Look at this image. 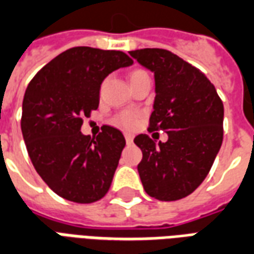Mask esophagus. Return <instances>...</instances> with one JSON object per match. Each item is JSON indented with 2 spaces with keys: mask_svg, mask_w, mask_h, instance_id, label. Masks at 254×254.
<instances>
[{
  "mask_svg": "<svg viewBox=\"0 0 254 254\" xmlns=\"http://www.w3.org/2000/svg\"><path fill=\"white\" fill-rule=\"evenodd\" d=\"M125 140H127V144H130L133 141V134L130 133H125Z\"/></svg>",
  "mask_w": 254,
  "mask_h": 254,
  "instance_id": "34e87169",
  "label": "esophagus"
}]
</instances>
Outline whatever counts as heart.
<instances>
[{"mask_svg":"<svg viewBox=\"0 0 254 254\" xmlns=\"http://www.w3.org/2000/svg\"><path fill=\"white\" fill-rule=\"evenodd\" d=\"M144 70H133L130 73V77L133 76H136V74H140V73H143ZM137 114L136 113H133V111H125V113H121V114H118L116 117V122L118 125H121L124 127H134L137 125Z\"/></svg>","mask_w":254,"mask_h":254,"instance_id":"1","label":"heart"}]
</instances>
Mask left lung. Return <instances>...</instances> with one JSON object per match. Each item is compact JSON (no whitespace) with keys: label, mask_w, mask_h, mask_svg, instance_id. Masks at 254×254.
I'll list each match as a JSON object with an SVG mask.
<instances>
[{"label":"left lung","mask_w":254,"mask_h":254,"mask_svg":"<svg viewBox=\"0 0 254 254\" xmlns=\"http://www.w3.org/2000/svg\"><path fill=\"white\" fill-rule=\"evenodd\" d=\"M154 72L155 102L149 132L169 140L156 145L148 134L134 144L143 152L137 170L144 190L160 201H176L200 187L223 141V102L197 67L165 49L129 52Z\"/></svg>","instance_id":"obj_1"}]
</instances>
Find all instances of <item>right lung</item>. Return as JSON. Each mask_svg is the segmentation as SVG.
I'll use <instances>...</instances> for the list:
<instances>
[{
    "label": "right lung",
    "instance_id": "add662e5",
    "mask_svg": "<svg viewBox=\"0 0 254 254\" xmlns=\"http://www.w3.org/2000/svg\"><path fill=\"white\" fill-rule=\"evenodd\" d=\"M117 50L72 47L42 67L25 89L21 132L36 173L69 201L89 204L109 191L125 137L109 125L95 137L80 132L99 106L100 84L132 65Z\"/></svg>",
    "mask_w": 254,
    "mask_h": 254
}]
</instances>
